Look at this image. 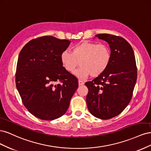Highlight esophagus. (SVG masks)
Segmentation results:
<instances>
[{"label": "esophagus", "mask_w": 151, "mask_h": 151, "mask_svg": "<svg viewBox=\"0 0 151 151\" xmlns=\"http://www.w3.org/2000/svg\"><path fill=\"white\" fill-rule=\"evenodd\" d=\"M78 83H79V86H82V85H84V82H83L82 81H80V80H79Z\"/></svg>", "instance_id": "34e87169"}]
</instances>
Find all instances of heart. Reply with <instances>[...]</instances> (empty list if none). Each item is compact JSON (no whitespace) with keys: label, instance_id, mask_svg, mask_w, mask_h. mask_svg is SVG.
Masks as SVG:
<instances>
[{"label":"heart","instance_id":"b5f03b06","mask_svg":"<svg viewBox=\"0 0 151 151\" xmlns=\"http://www.w3.org/2000/svg\"><path fill=\"white\" fill-rule=\"evenodd\" d=\"M111 58L109 47L104 44L84 42L72 48L70 52L64 50L60 54L63 67L72 73L78 67L81 68L74 72L81 79H86L92 75L98 77L107 69Z\"/></svg>","mask_w":151,"mask_h":151}]
</instances>
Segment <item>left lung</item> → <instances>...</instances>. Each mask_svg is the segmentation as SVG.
<instances>
[{"mask_svg": "<svg viewBox=\"0 0 151 151\" xmlns=\"http://www.w3.org/2000/svg\"><path fill=\"white\" fill-rule=\"evenodd\" d=\"M96 36L109 44L111 58L101 75L85 83L89 91L86 103L93 116L108 120L119 115L129 104L137 69L134 50L124 38L109 34Z\"/></svg>", "mask_w": 151, "mask_h": 151, "instance_id": "1", "label": "left lung"}]
</instances>
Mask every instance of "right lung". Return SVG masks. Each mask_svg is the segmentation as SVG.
Returning a JSON list of instances; mask_svg holds the SVG:
<instances>
[{"label": "right lung", "mask_w": 151, "mask_h": 151, "mask_svg": "<svg viewBox=\"0 0 151 151\" xmlns=\"http://www.w3.org/2000/svg\"><path fill=\"white\" fill-rule=\"evenodd\" d=\"M70 43L42 36L26 43L18 57L17 89L26 109L40 119L53 120L64 115L78 88V80L60 61L61 53Z\"/></svg>", "instance_id": "right-lung-1"}]
</instances>
